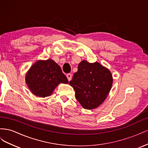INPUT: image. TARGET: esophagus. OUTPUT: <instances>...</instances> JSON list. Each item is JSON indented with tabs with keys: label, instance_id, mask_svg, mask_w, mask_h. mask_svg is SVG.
Wrapping results in <instances>:
<instances>
[{
	"label": "esophagus",
	"instance_id": "esophagus-1",
	"mask_svg": "<svg viewBox=\"0 0 148 148\" xmlns=\"http://www.w3.org/2000/svg\"><path fill=\"white\" fill-rule=\"evenodd\" d=\"M66 77H67V79H68L69 81H70V80L71 79V77H72V75H71V74H70V73H68V74H66Z\"/></svg>",
	"mask_w": 148,
	"mask_h": 148
}]
</instances>
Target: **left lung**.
Masks as SVG:
<instances>
[{
	"label": "left lung",
	"mask_w": 148,
	"mask_h": 148,
	"mask_svg": "<svg viewBox=\"0 0 148 148\" xmlns=\"http://www.w3.org/2000/svg\"><path fill=\"white\" fill-rule=\"evenodd\" d=\"M112 82L108 69L97 62L91 64L83 60L69 84L75 89L76 99L83 108L93 109L106 99Z\"/></svg>",
	"instance_id": "obj_1"
}]
</instances>
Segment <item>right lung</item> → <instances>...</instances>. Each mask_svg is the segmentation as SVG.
<instances>
[{
  "label": "right lung",
  "instance_id": "add662e5",
  "mask_svg": "<svg viewBox=\"0 0 148 148\" xmlns=\"http://www.w3.org/2000/svg\"><path fill=\"white\" fill-rule=\"evenodd\" d=\"M26 83L34 95L45 97L50 96L59 83L69 81L60 66L49 59L38 61L31 67L26 75Z\"/></svg>",
  "mask_w": 148,
  "mask_h": 148
}]
</instances>
